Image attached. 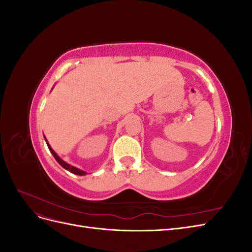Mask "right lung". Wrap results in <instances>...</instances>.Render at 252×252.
<instances>
[{"instance_id":"1","label":"right lung","mask_w":252,"mask_h":252,"mask_svg":"<svg viewBox=\"0 0 252 252\" xmlns=\"http://www.w3.org/2000/svg\"><path fill=\"white\" fill-rule=\"evenodd\" d=\"M44 139H45V141H46V144H47V146H48V148H49V150H50V152L52 154V156L55 157V158H56V161L63 167L64 169H66V170H68V171H70L71 173H73V174H77V175H85V174H87V172L86 171H83V170H81V169H79V168H77V167H74V166H71L70 164H68V163H66L65 161H63L62 158H61L57 154H56V151L53 150L52 148H51V146L49 145V143L47 142V140H46V138H45V135H44Z\"/></svg>"}]
</instances>
